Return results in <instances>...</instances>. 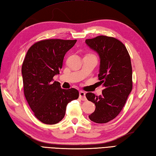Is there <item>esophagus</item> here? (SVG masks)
Listing matches in <instances>:
<instances>
[{"mask_svg":"<svg viewBox=\"0 0 156 156\" xmlns=\"http://www.w3.org/2000/svg\"><path fill=\"white\" fill-rule=\"evenodd\" d=\"M85 94H86V93H85V92H84V91H82V90L80 91V93H79V98L82 101H86L87 98H86V96H85Z\"/></svg>","mask_w":156,"mask_h":156,"instance_id":"esophagus-1","label":"esophagus"}]
</instances>
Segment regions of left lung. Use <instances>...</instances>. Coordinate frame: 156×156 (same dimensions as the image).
<instances>
[{
  "mask_svg": "<svg viewBox=\"0 0 156 156\" xmlns=\"http://www.w3.org/2000/svg\"><path fill=\"white\" fill-rule=\"evenodd\" d=\"M85 42L99 55V83L104 88L101 95L86 94L87 99L95 105V110L88 118L95 123H107L120 114L132 90L130 57L124 44L115 38L99 36Z\"/></svg>",
  "mask_w": 156,
  "mask_h": 156,
  "instance_id": "obj_1",
  "label": "left lung"
}]
</instances>
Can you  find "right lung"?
Wrapping results in <instances>:
<instances>
[{
  "label": "right lung",
  "mask_w": 156,
  "mask_h": 156,
  "mask_svg": "<svg viewBox=\"0 0 156 156\" xmlns=\"http://www.w3.org/2000/svg\"><path fill=\"white\" fill-rule=\"evenodd\" d=\"M76 40L48 39L36 42L27 51L21 68L24 95L36 118L46 124L60 122L66 106L77 99L78 90L63 89L53 82L59 74L66 53L74 47Z\"/></svg>",
  "instance_id": "right-lung-1"
}]
</instances>
